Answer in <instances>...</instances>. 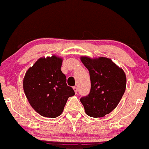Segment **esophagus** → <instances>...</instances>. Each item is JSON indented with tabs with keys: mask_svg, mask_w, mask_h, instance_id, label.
Instances as JSON below:
<instances>
[{
	"mask_svg": "<svg viewBox=\"0 0 149 149\" xmlns=\"http://www.w3.org/2000/svg\"><path fill=\"white\" fill-rule=\"evenodd\" d=\"M73 90H74V93H76V94H77V92H78V90H77V87H73Z\"/></svg>",
	"mask_w": 149,
	"mask_h": 149,
	"instance_id": "1",
	"label": "esophagus"
}]
</instances>
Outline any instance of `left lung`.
Returning <instances> with one entry per match:
<instances>
[{
  "instance_id": "obj_1",
  "label": "left lung",
  "mask_w": 149,
  "mask_h": 149,
  "mask_svg": "<svg viewBox=\"0 0 149 149\" xmlns=\"http://www.w3.org/2000/svg\"><path fill=\"white\" fill-rule=\"evenodd\" d=\"M80 59L89 70L91 82L90 93L81 97V102L87 116L104 117L118 105L126 87V76L110 58L82 56Z\"/></svg>"
}]
</instances>
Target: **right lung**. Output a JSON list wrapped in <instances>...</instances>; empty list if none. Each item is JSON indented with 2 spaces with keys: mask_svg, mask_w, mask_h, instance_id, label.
Segmentation results:
<instances>
[{
  "mask_svg": "<svg viewBox=\"0 0 149 149\" xmlns=\"http://www.w3.org/2000/svg\"><path fill=\"white\" fill-rule=\"evenodd\" d=\"M62 61L56 55L39 58L29 68L23 80L31 106L44 117L54 118L60 116L68 98L74 95L61 70Z\"/></svg>",
  "mask_w": 149,
  "mask_h": 149,
  "instance_id": "1",
  "label": "right lung"
}]
</instances>
